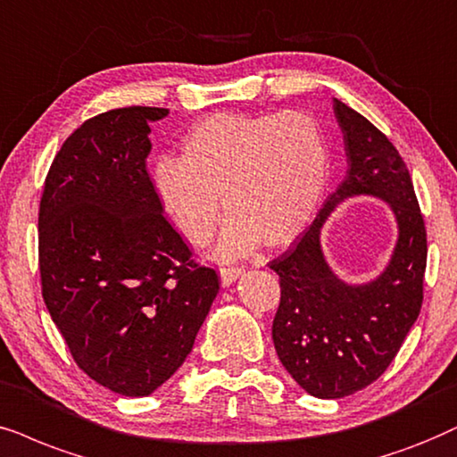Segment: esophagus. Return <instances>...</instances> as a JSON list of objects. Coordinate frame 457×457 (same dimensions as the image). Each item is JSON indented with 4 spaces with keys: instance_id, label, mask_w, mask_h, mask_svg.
<instances>
[{
    "instance_id": "esophagus-1",
    "label": "esophagus",
    "mask_w": 457,
    "mask_h": 457,
    "mask_svg": "<svg viewBox=\"0 0 457 457\" xmlns=\"http://www.w3.org/2000/svg\"><path fill=\"white\" fill-rule=\"evenodd\" d=\"M242 274H245V268H221V271H219V276H221V285H223V287L234 285V282L238 280Z\"/></svg>"
}]
</instances>
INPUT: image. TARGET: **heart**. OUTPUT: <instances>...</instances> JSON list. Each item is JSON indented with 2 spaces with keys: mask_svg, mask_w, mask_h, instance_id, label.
Wrapping results in <instances>:
<instances>
[{
  "mask_svg": "<svg viewBox=\"0 0 457 457\" xmlns=\"http://www.w3.org/2000/svg\"><path fill=\"white\" fill-rule=\"evenodd\" d=\"M331 175V145L303 112L215 113L183 138L181 160L160 158L152 186L160 209L194 246H206L229 212L219 259L280 248L305 232ZM224 202H220V198Z\"/></svg>",
  "mask_w": 457,
  "mask_h": 457,
  "instance_id": "heart-1",
  "label": "heart"
}]
</instances>
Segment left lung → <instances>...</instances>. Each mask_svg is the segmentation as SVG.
Listing matches in <instances>:
<instances>
[{
	"instance_id": "obj_1",
	"label": "left lung",
	"mask_w": 457,
	"mask_h": 457,
	"mask_svg": "<svg viewBox=\"0 0 457 457\" xmlns=\"http://www.w3.org/2000/svg\"><path fill=\"white\" fill-rule=\"evenodd\" d=\"M333 109L348 172L302 238L270 262L280 276V305L271 325L276 354L316 398L354 395L388 369L420 316L428 255L424 217L401 154L345 103L335 99ZM356 195L391 204L399 238L383 274L352 286L328 265L320 229L342 201Z\"/></svg>"
}]
</instances>
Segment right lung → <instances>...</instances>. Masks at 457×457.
Here are the masks:
<instances>
[{
  "label": "right lung",
  "mask_w": 457,
  "mask_h": 457,
  "mask_svg": "<svg viewBox=\"0 0 457 457\" xmlns=\"http://www.w3.org/2000/svg\"><path fill=\"white\" fill-rule=\"evenodd\" d=\"M164 107L86 120L52 162L39 202L42 295L78 367L122 396L160 388L194 348L219 293L166 221L147 175Z\"/></svg>",
  "instance_id": "obj_1"
}]
</instances>
